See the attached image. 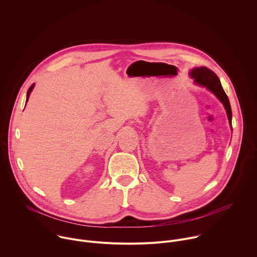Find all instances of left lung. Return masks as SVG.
Segmentation results:
<instances>
[{
  "mask_svg": "<svg viewBox=\"0 0 257 257\" xmlns=\"http://www.w3.org/2000/svg\"><path fill=\"white\" fill-rule=\"evenodd\" d=\"M190 76L194 79V82L196 84L206 87L208 90H210L212 93H214L215 96L223 103L226 113H227V116H228L229 124L232 130V111H231L230 102H229L228 96L226 95V93L221 85V82H220L218 76L212 70L208 69L207 67L193 68L190 71Z\"/></svg>",
  "mask_w": 257,
  "mask_h": 257,
  "instance_id": "left-lung-1",
  "label": "left lung"
}]
</instances>
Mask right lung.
Returning <instances> with one entry per match:
<instances>
[{
	"label": "right lung",
	"instance_id": "obj_1",
	"mask_svg": "<svg viewBox=\"0 0 257 257\" xmlns=\"http://www.w3.org/2000/svg\"><path fill=\"white\" fill-rule=\"evenodd\" d=\"M34 85H35V84H32V85L30 86V88L28 89V91H27V98H26V102L28 101V98H29V96H30L31 91H32V90H33V88H34Z\"/></svg>",
	"mask_w": 257,
	"mask_h": 257
}]
</instances>
